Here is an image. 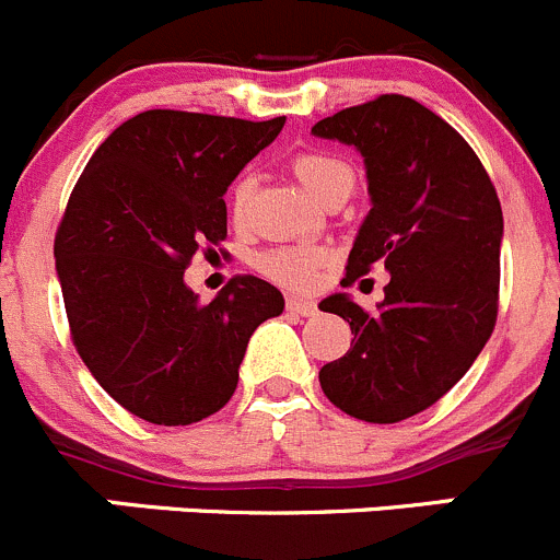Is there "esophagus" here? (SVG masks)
Returning a JSON list of instances; mask_svg holds the SVG:
<instances>
[{
  "instance_id": "esophagus-1",
  "label": "esophagus",
  "mask_w": 560,
  "mask_h": 560,
  "mask_svg": "<svg viewBox=\"0 0 560 560\" xmlns=\"http://www.w3.org/2000/svg\"><path fill=\"white\" fill-rule=\"evenodd\" d=\"M285 304H288V310H291V313H296V315H304V318H310V315H315V313H318V304H315L313 299H302V296H288V299H285Z\"/></svg>"
}]
</instances>
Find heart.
<instances>
[{
	"label": "heart",
	"instance_id": "heart-1",
	"mask_svg": "<svg viewBox=\"0 0 560 560\" xmlns=\"http://www.w3.org/2000/svg\"><path fill=\"white\" fill-rule=\"evenodd\" d=\"M291 171L296 174V179L302 182L304 190L320 201L329 190L335 187H353V171L346 160H340L337 154L329 152H299L293 154ZM250 201V179L242 176L231 187V212L234 218H242ZM329 253L320 245H310V242H299V245H278L264 250L256 258L258 272L267 275L269 280L280 282L285 288H313L318 280L320 267L326 264Z\"/></svg>",
	"mask_w": 560,
	"mask_h": 560
}]
</instances>
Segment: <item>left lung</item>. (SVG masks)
<instances>
[{
    "label": "left lung",
    "instance_id": "left-lung-1",
    "mask_svg": "<svg viewBox=\"0 0 560 560\" xmlns=\"http://www.w3.org/2000/svg\"><path fill=\"white\" fill-rule=\"evenodd\" d=\"M313 132L357 147L368 165L373 209L342 285L375 264L392 275L375 313L348 293L320 302L353 335L346 357L320 368V389L348 417L402 422L439 402L490 340L501 282V201L466 138L402 94L337 110Z\"/></svg>",
    "mask_w": 560,
    "mask_h": 560
}]
</instances>
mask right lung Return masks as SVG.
<instances>
[{"label":"right lung","instance_id":"1","mask_svg":"<svg viewBox=\"0 0 560 560\" xmlns=\"http://www.w3.org/2000/svg\"><path fill=\"white\" fill-rule=\"evenodd\" d=\"M282 125L143 110L100 143L70 192L54 240L70 337L138 419L176 428L220 411L250 335L285 307L253 275L231 278L209 304L185 285L192 256L229 236V185Z\"/></svg>","mask_w":560,"mask_h":560}]
</instances>
